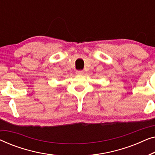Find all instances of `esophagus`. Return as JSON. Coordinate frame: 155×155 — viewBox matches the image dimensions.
I'll use <instances>...</instances> for the list:
<instances>
[{
  "label": "esophagus",
  "mask_w": 155,
  "mask_h": 155,
  "mask_svg": "<svg viewBox=\"0 0 155 155\" xmlns=\"http://www.w3.org/2000/svg\"><path fill=\"white\" fill-rule=\"evenodd\" d=\"M83 73H84L83 71H76V74H77V75H82V74H83Z\"/></svg>",
  "instance_id": "esophagus-1"
}]
</instances>
